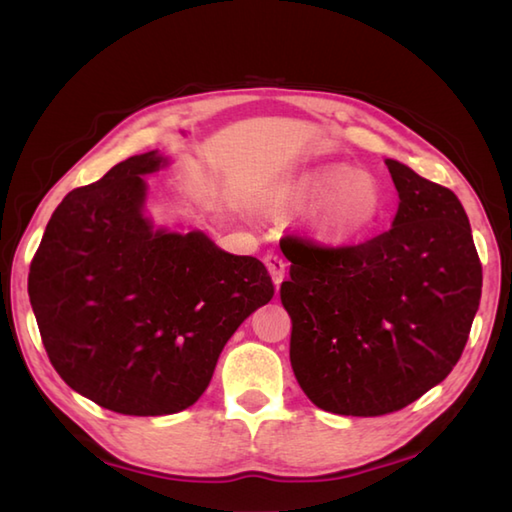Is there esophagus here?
Here are the masks:
<instances>
[{
	"label": "esophagus",
	"mask_w": 512,
	"mask_h": 512,
	"mask_svg": "<svg viewBox=\"0 0 512 512\" xmlns=\"http://www.w3.org/2000/svg\"><path fill=\"white\" fill-rule=\"evenodd\" d=\"M264 262H266V268H268L270 277H273V281H275V286L279 288L281 281H284V277H286V262L279 255H275V253L266 255Z\"/></svg>",
	"instance_id": "34e87169"
}]
</instances>
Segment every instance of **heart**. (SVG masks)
<instances>
[{
    "instance_id": "b5f03b06",
    "label": "heart",
    "mask_w": 512,
    "mask_h": 512,
    "mask_svg": "<svg viewBox=\"0 0 512 512\" xmlns=\"http://www.w3.org/2000/svg\"><path fill=\"white\" fill-rule=\"evenodd\" d=\"M281 198L290 206H314L308 226L325 244H350L367 235L385 213L380 182L350 165H323L290 178Z\"/></svg>"
}]
</instances>
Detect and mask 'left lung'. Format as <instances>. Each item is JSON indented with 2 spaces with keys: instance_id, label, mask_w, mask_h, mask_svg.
Wrapping results in <instances>:
<instances>
[{
  "instance_id": "1",
  "label": "left lung",
  "mask_w": 512,
  "mask_h": 512,
  "mask_svg": "<svg viewBox=\"0 0 512 512\" xmlns=\"http://www.w3.org/2000/svg\"><path fill=\"white\" fill-rule=\"evenodd\" d=\"M385 165L400 200L387 233L345 248L281 244L292 372L339 416H383L442 383L480 308L482 264L458 195L398 160Z\"/></svg>"
}]
</instances>
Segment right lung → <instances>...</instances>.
Wrapping results in <instances>:
<instances>
[{"label":"right lung","instance_id":"right-lung-1","mask_svg":"<svg viewBox=\"0 0 512 512\" xmlns=\"http://www.w3.org/2000/svg\"><path fill=\"white\" fill-rule=\"evenodd\" d=\"M171 165L154 149L74 189L30 264L32 312L57 374L125 416H169L209 387L226 341L275 286L257 257L147 215L143 176Z\"/></svg>","mask_w":512,"mask_h":512}]
</instances>
